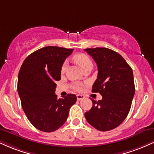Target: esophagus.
Masks as SVG:
<instances>
[{"label": "esophagus", "mask_w": 154, "mask_h": 154, "mask_svg": "<svg viewBox=\"0 0 154 154\" xmlns=\"http://www.w3.org/2000/svg\"><path fill=\"white\" fill-rule=\"evenodd\" d=\"M85 98V96L83 95H77V100H81L82 99H84Z\"/></svg>", "instance_id": "1"}]
</instances>
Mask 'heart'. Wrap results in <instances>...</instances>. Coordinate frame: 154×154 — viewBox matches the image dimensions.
<instances>
[{
    "instance_id": "obj_1",
    "label": "heart",
    "mask_w": 154,
    "mask_h": 154,
    "mask_svg": "<svg viewBox=\"0 0 154 154\" xmlns=\"http://www.w3.org/2000/svg\"><path fill=\"white\" fill-rule=\"evenodd\" d=\"M72 59H73L75 62L77 63V64H78L79 66L82 69V70H84L85 69L87 68V67L90 66H93V62H92L91 59L84 54H76L73 56ZM66 63H64L62 65V66H61V72H63L65 70H66ZM72 88H73L74 90H75V91H82V86H81L79 83H75V84H73Z\"/></svg>"
}]
</instances>
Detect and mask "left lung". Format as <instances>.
<instances>
[{
	"mask_svg": "<svg viewBox=\"0 0 154 154\" xmlns=\"http://www.w3.org/2000/svg\"><path fill=\"white\" fill-rule=\"evenodd\" d=\"M98 66V77L93 93H100L102 100L91 99L93 106L85 113L90 125L100 131L116 128L127 117L135 95L132 68L119 54L106 48H87Z\"/></svg>",
	"mask_w": 154,
	"mask_h": 154,
	"instance_id": "1",
	"label": "left lung"
}]
</instances>
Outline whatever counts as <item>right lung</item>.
<instances>
[{
  "mask_svg": "<svg viewBox=\"0 0 154 154\" xmlns=\"http://www.w3.org/2000/svg\"><path fill=\"white\" fill-rule=\"evenodd\" d=\"M72 51L61 47L42 48L29 55L21 66L17 91L26 117L39 130L51 132L61 128L77 101L75 94L59 99L55 94L61 66Z\"/></svg>",
  "mask_w": 154,
  "mask_h": 154,
  "instance_id": "add662e5",
  "label": "right lung"
}]
</instances>
